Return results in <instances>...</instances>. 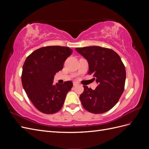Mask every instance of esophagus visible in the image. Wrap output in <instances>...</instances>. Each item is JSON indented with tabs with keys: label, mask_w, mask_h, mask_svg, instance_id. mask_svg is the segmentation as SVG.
<instances>
[{
	"label": "esophagus",
	"mask_w": 149,
	"mask_h": 149,
	"mask_svg": "<svg viewBox=\"0 0 149 149\" xmlns=\"http://www.w3.org/2000/svg\"><path fill=\"white\" fill-rule=\"evenodd\" d=\"M78 84L76 83V82H73V86H77Z\"/></svg>",
	"instance_id": "34e87169"
}]
</instances>
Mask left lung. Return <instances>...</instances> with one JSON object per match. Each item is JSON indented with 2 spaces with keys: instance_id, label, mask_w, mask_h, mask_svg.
<instances>
[{
  "instance_id": "left-lung-1",
  "label": "left lung",
  "mask_w": 149,
  "mask_h": 149,
  "mask_svg": "<svg viewBox=\"0 0 149 149\" xmlns=\"http://www.w3.org/2000/svg\"><path fill=\"white\" fill-rule=\"evenodd\" d=\"M88 61L89 74L98 83L93 90L83 86L79 96L84 109L93 114H102L113 107L123 93L126 72L119 55L111 49L98 46L76 48Z\"/></svg>"
}]
</instances>
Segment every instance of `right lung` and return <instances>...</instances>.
Returning a JSON list of instances; mask_svg holds the SVG:
<instances>
[{
  "label": "right lung",
  "instance_id": "obj_1",
  "mask_svg": "<svg viewBox=\"0 0 149 149\" xmlns=\"http://www.w3.org/2000/svg\"><path fill=\"white\" fill-rule=\"evenodd\" d=\"M72 53L73 50L66 47H44L31 53L24 62L22 86L33 106L44 114L59 111L73 87L71 81L53 84L54 75L63 69Z\"/></svg>",
  "mask_w": 149,
  "mask_h": 149
}]
</instances>
